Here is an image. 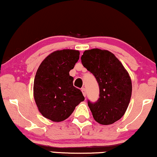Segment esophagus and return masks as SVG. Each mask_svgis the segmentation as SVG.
Here are the masks:
<instances>
[{"label": "esophagus", "instance_id": "obj_1", "mask_svg": "<svg viewBox=\"0 0 157 157\" xmlns=\"http://www.w3.org/2000/svg\"><path fill=\"white\" fill-rule=\"evenodd\" d=\"M81 90H82V94H83L84 97H86V88H82V89H81Z\"/></svg>", "mask_w": 157, "mask_h": 157}]
</instances>
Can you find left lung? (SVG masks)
Wrapping results in <instances>:
<instances>
[{
  "mask_svg": "<svg viewBox=\"0 0 157 157\" xmlns=\"http://www.w3.org/2000/svg\"><path fill=\"white\" fill-rule=\"evenodd\" d=\"M81 60L95 76L99 86L98 101L88 102L94 120L109 125L121 119L129 106L132 90L128 71L116 56L106 50H86Z\"/></svg>",
  "mask_w": 157,
  "mask_h": 157,
  "instance_id": "8db88e82",
  "label": "left lung"
}]
</instances>
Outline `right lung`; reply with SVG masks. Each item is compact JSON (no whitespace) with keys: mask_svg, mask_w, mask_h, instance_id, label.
<instances>
[{"mask_svg":"<svg viewBox=\"0 0 157 157\" xmlns=\"http://www.w3.org/2000/svg\"><path fill=\"white\" fill-rule=\"evenodd\" d=\"M80 58L76 50H56L50 53L38 68L33 82V97L44 118L60 122L71 116L85 98L73 86L69 75Z\"/></svg>","mask_w":157,"mask_h":157,"instance_id":"1","label":"right lung"}]
</instances>
